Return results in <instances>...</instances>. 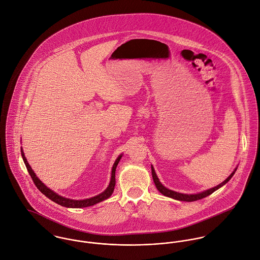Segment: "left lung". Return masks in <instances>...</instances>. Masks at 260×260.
<instances>
[{"label": "left lung", "instance_id": "left-lung-1", "mask_svg": "<svg viewBox=\"0 0 260 260\" xmlns=\"http://www.w3.org/2000/svg\"><path fill=\"white\" fill-rule=\"evenodd\" d=\"M151 171H152L153 181H154L156 188L158 189V191H159L160 193H162L163 195H165V196H167V197H170V198L176 199V200L191 202V201H196V200L202 199V198H204V197H206V196H208V195L212 194V193H213L214 191H216L218 188H220L221 186L224 185V184H226V183L231 179V177L234 175V173H235L236 169H235V170H234V171L229 175V177H228L226 180H224L222 183H220L219 185L215 186V187H213V188H211V189H208V190H206V191H204V192H201V193H198V194H190V195H188V194H182V193H178V192H175V191H172V190L167 189L166 187H164V186L162 185V184L160 183V181H159V179H158V177H157V175H156L155 170H154V168H153V167H151Z\"/></svg>", "mask_w": 260, "mask_h": 260}]
</instances>
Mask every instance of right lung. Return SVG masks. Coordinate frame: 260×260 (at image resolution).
Instances as JSON below:
<instances>
[{
  "label": "right lung",
  "instance_id": "right-lung-1",
  "mask_svg": "<svg viewBox=\"0 0 260 260\" xmlns=\"http://www.w3.org/2000/svg\"><path fill=\"white\" fill-rule=\"evenodd\" d=\"M21 154H22V157H23V160L25 162V165L28 169V172L29 174L31 175L32 177V180L33 182L35 183V185L37 187L38 189L45 195L47 196L49 199H51L52 201L56 202L57 204L61 205V206H65V207H70V208H82V207H88V206H92L96 203H99L107 198H109L114 191V187L116 184V179H115V171H116V167L121 159V155L117 158V160L115 161L114 165H113V168H112V176L111 181H110V184L107 187V189L102 192L101 194L95 196V197H92V198H89V199H84V200H72V199H69V198H65V197H62L58 194H56L54 191H52L51 189H49L47 186L44 185V183L38 178L36 176V174L34 173V171L32 170L31 166L29 165L25 155H24V152L23 150H21Z\"/></svg>",
  "mask_w": 260,
  "mask_h": 260
}]
</instances>
